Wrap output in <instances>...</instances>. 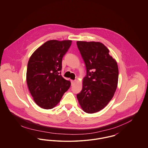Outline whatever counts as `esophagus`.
I'll return each mask as SVG.
<instances>
[{
	"label": "esophagus",
	"instance_id": "34e87169",
	"mask_svg": "<svg viewBox=\"0 0 148 148\" xmlns=\"http://www.w3.org/2000/svg\"><path fill=\"white\" fill-rule=\"evenodd\" d=\"M75 83V80H71V85H73Z\"/></svg>",
	"mask_w": 148,
	"mask_h": 148
}]
</instances>
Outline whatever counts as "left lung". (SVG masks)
I'll return each mask as SVG.
<instances>
[{
  "label": "left lung",
  "instance_id": "obj_1",
  "mask_svg": "<svg viewBox=\"0 0 148 148\" xmlns=\"http://www.w3.org/2000/svg\"><path fill=\"white\" fill-rule=\"evenodd\" d=\"M77 44L86 68L83 89L77 97L85 113H97L108 105L116 91L118 64L101 42L77 41Z\"/></svg>",
  "mask_w": 148,
  "mask_h": 148
}]
</instances>
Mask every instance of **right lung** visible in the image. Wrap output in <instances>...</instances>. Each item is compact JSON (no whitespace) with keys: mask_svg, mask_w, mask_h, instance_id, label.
Masks as SVG:
<instances>
[{"mask_svg":"<svg viewBox=\"0 0 148 148\" xmlns=\"http://www.w3.org/2000/svg\"><path fill=\"white\" fill-rule=\"evenodd\" d=\"M72 41L50 40L35 50L30 56L27 71V83L35 103L44 109L58 104L71 82L59 74L62 58Z\"/></svg>","mask_w":148,"mask_h":148,"instance_id":"add662e5","label":"right lung"}]
</instances>
